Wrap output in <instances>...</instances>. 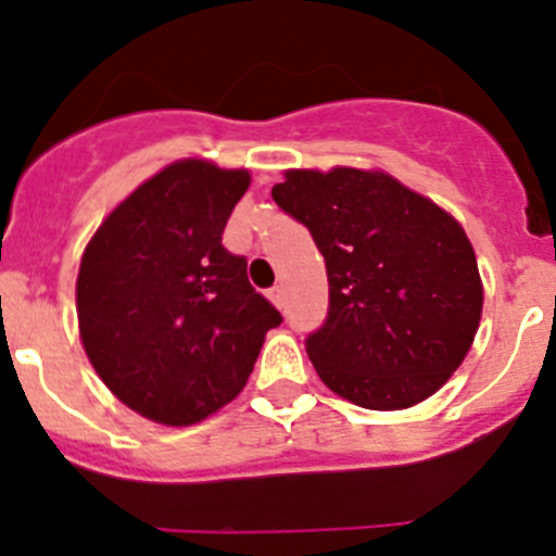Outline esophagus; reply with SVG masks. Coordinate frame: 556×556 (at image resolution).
<instances>
[{"mask_svg":"<svg viewBox=\"0 0 556 556\" xmlns=\"http://www.w3.org/2000/svg\"><path fill=\"white\" fill-rule=\"evenodd\" d=\"M267 300H270L276 307H283V286H273V289H267Z\"/></svg>","mask_w":556,"mask_h":556,"instance_id":"obj_1","label":"esophagus"}]
</instances>
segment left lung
Wrapping results in <instances>:
<instances>
[{"instance_id":"1","label":"left lung","mask_w":556,"mask_h":556,"mask_svg":"<svg viewBox=\"0 0 556 556\" xmlns=\"http://www.w3.org/2000/svg\"><path fill=\"white\" fill-rule=\"evenodd\" d=\"M273 200L327 262L329 313L305 351L338 397L414 408L465 362L483 283L463 224L383 169H286Z\"/></svg>"}]
</instances>
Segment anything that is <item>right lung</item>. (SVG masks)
Here are the masks:
<instances>
[{"label":"right lung","instance_id":"obj_1","mask_svg":"<svg viewBox=\"0 0 556 556\" xmlns=\"http://www.w3.org/2000/svg\"><path fill=\"white\" fill-rule=\"evenodd\" d=\"M249 169L178 159L113 207L80 256V343L104 387L167 427L243 392L280 313L222 245Z\"/></svg>","mask_w":556,"mask_h":556}]
</instances>
